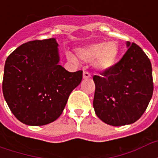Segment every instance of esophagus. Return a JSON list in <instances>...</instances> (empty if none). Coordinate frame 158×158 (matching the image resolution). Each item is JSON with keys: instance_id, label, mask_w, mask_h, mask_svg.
Segmentation results:
<instances>
[{"instance_id": "obj_1", "label": "esophagus", "mask_w": 158, "mask_h": 158, "mask_svg": "<svg viewBox=\"0 0 158 158\" xmlns=\"http://www.w3.org/2000/svg\"><path fill=\"white\" fill-rule=\"evenodd\" d=\"M90 78V74H89V73L88 72H84V73H83V79H89Z\"/></svg>"}]
</instances>
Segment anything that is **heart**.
<instances>
[{"label": "heart", "mask_w": 158, "mask_h": 158, "mask_svg": "<svg viewBox=\"0 0 158 158\" xmlns=\"http://www.w3.org/2000/svg\"><path fill=\"white\" fill-rule=\"evenodd\" d=\"M118 43L114 40L108 42H97L76 49V54L84 62H92L93 68L99 73L110 71L118 59ZM67 58L72 62H76L75 57L67 54Z\"/></svg>", "instance_id": "heart-1"}]
</instances>
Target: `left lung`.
I'll use <instances>...</instances> for the list:
<instances>
[{"mask_svg": "<svg viewBox=\"0 0 158 158\" xmlns=\"http://www.w3.org/2000/svg\"><path fill=\"white\" fill-rule=\"evenodd\" d=\"M110 71L95 75L93 106L96 116L112 126L136 122L145 113L153 93L152 69L148 56L135 43Z\"/></svg>", "mask_w": 158, "mask_h": 158, "instance_id": "left-lung-1", "label": "left lung"}]
</instances>
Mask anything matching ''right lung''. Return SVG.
Segmentation results:
<instances>
[{
    "label": "right lung",
    "mask_w": 158,
    "mask_h": 158,
    "mask_svg": "<svg viewBox=\"0 0 158 158\" xmlns=\"http://www.w3.org/2000/svg\"><path fill=\"white\" fill-rule=\"evenodd\" d=\"M58 46L54 38L29 41L6 60L3 96L24 124L41 126L56 120L81 83L82 71L69 72L59 64Z\"/></svg>",
    "instance_id": "obj_1"
}]
</instances>
